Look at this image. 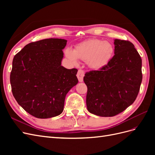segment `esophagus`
<instances>
[{
  "label": "esophagus",
  "instance_id": "34e87169",
  "mask_svg": "<svg viewBox=\"0 0 155 155\" xmlns=\"http://www.w3.org/2000/svg\"><path fill=\"white\" fill-rule=\"evenodd\" d=\"M84 75H85V72H84L83 70H81V69L78 70V73H77V77L78 78V80L79 82H83Z\"/></svg>",
  "mask_w": 155,
  "mask_h": 155
}]
</instances>
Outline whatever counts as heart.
<instances>
[{"mask_svg":"<svg viewBox=\"0 0 155 155\" xmlns=\"http://www.w3.org/2000/svg\"><path fill=\"white\" fill-rule=\"evenodd\" d=\"M114 47L108 41L100 39H89L78 45L73 51L67 48L65 54L74 64L78 63V58L87 61L88 66L94 69L104 67L111 59Z\"/></svg>","mask_w":155,"mask_h":155,"instance_id":"heart-1","label":"heart"}]
</instances>
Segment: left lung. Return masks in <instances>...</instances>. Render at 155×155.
<instances>
[{
	"label": "left lung",
	"instance_id": "obj_1",
	"mask_svg": "<svg viewBox=\"0 0 155 155\" xmlns=\"http://www.w3.org/2000/svg\"><path fill=\"white\" fill-rule=\"evenodd\" d=\"M114 55L99 70L85 74L86 104L92 114L111 117L133 104L142 81V59L129 41L115 39Z\"/></svg>",
	"mask_w": 155,
	"mask_h": 155
}]
</instances>
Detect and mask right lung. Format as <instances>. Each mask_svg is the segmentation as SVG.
<instances>
[{
    "instance_id": "obj_1",
    "label": "right lung",
    "mask_w": 155,
    "mask_h": 155,
    "mask_svg": "<svg viewBox=\"0 0 155 155\" xmlns=\"http://www.w3.org/2000/svg\"><path fill=\"white\" fill-rule=\"evenodd\" d=\"M67 42L52 38L32 42L14 56L10 74L13 95L35 118L61 114L67 94L78 83V70L61 66Z\"/></svg>"
}]
</instances>
